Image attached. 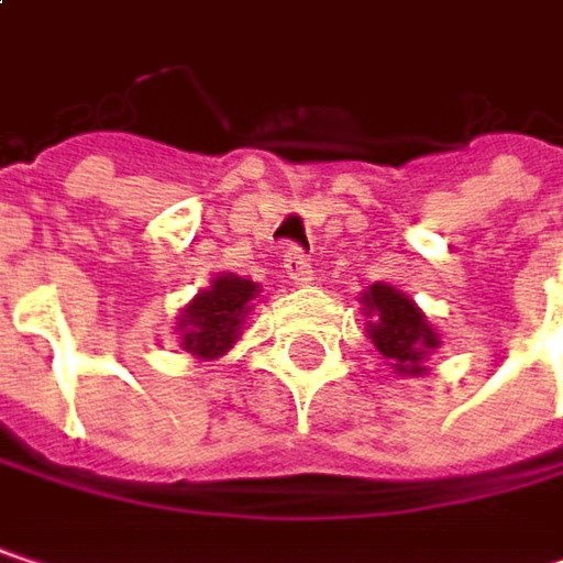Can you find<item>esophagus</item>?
Masks as SVG:
<instances>
[{"instance_id": "obj_1", "label": "esophagus", "mask_w": 563, "mask_h": 563, "mask_svg": "<svg viewBox=\"0 0 563 563\" xmlns=\"http://www.w3.org/2000/svg\"><path fill=\"white\" fill-rule=\"evenodd\" d=\"M283 271H286V277L296 283V286H306V283L316 280V271L309 267V261H306L296 247H289V251L283 254Z\"/></svg>"}]
</instances>
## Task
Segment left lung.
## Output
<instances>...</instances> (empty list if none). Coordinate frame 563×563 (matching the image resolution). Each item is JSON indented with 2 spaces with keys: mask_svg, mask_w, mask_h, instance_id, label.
I'll return each mask as SVG.
<instances>
[{
  "mask_svg": "<svg viewBox=\"0 0 563 563\" xmlns=\"http://www.w3.org/2000/svg\"><path fill=\"white\" fill-rule=\"evenodd\" d=\"M358 302L368 339L391 362L394 372L404 378H423L430 372L427 358L443 345L440 332L430 325L423 309L391 283H372L358 296Z\"/></svg>",
  "mask_w": 563,
  "mask_h": 563,
  "instance_id": "8db88e82",
  "label": "left lung"
}]
</instances>
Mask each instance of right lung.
Masks as SVG:
<instances>
[{
  "label": "right lung",
  "instance_id": "right-lung-1",
  "mask_svg": "<svg viewBox=\"0 0 563 563\" xmlns=\"http://www.w3.org/2000/svg\"><path fill=\"white\" fill-rule=\"evenodd\" d=\"M257 296L261 283L238 274H218L208 289H198L195 299L181 306L175 319L178 345L198 362L221 358L244 335Z\"/></svg>",
  "mask_w": 563,
  "mask_h": 563
}]
</instances>
